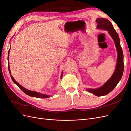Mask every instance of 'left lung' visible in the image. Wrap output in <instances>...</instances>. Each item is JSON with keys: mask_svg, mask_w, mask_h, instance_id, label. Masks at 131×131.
Segmentation results:
<instances>
[{"mask_svg": "<svg viewBox=\"0 0 131 131\" xmlns=\"http://www.w3.org/2000/svg\"><path fill=\"white\" fill-rule=\"evenodd\" d=\"M96 22L98 23L97 28L100 29L107 30L110 36L112 37L115 45L117 48L118 52L117 63L115 71L111 78L104 84L101 88L96 89H88V91L93 93L96 96H103L108 94L111 92L117 85L119 81L122 79V77L124 72V55L122 50V48L120 46V39L118 33L116 32L111 23L108 19L105 18H98L96 19Z\"/></svg>", "mask_w": 131, "mask_h": 131, "instance_id": "1", "label": "left lung"}]
</instances>
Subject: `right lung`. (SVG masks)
<instances>
[{
    "instance_id": "add662e5",
    "label": "right lung",
    "mask_w": 131,
    "mask_h": 131,
    "mask_svg": "<svg viewBox=\"0 0 131 131\" xmlns=\"http://www.w3.org/2000/svg\"><path fill=\"white\" fill-rule=\"evenodd\" d=\"M9 50H10V49L8 51V57H9ZM8 71H9V74H10V75H11V79L12 80V81H13V83L14 84H16L19 88H20L21 89V90L23 92L25 93V94H26L27 95H29V96H32V97H36V98H49L50 97V95H45V94H41L40 93H38V92H35V91H30V90H28L26 89H25L24 88H23V87L22 86H21L20 84H18L17 82L14 80V79L13 78V77L11 75V71H10V70H9V62H8ZM62 73L61 74V77H62Z\"/></svg>"
}]
</instances>
